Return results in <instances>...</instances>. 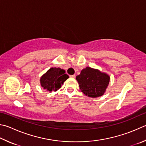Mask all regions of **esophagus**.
Wrapping results in <instances>:
<instances>
[{
  "label": "esophagus",
  "instance_id": "obj_1",
  "mask_svg": "<svg viewBox=\"0 0 146 146\" xmlns=\"http://www.w3.org/2000/svg\"><path fill=\"white\" fill-rule=\"evenodd\" d=\"M71 78H75L76 77V75H70V76Z\"/></svg>",
  "mask_w": 146,
  "mask_h": 146
}]
</instances>
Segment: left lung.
<instances>
[{
	"instance_id": "1",
	"label": "left lung",
	"mask_w": 146,
	"mask_h": 146,
	"mask_svg": "<svg viewBox=\"0 0 146 146\" xmlns=\"http://www.w3.org/2000/svg\"><path fill=\"white\" fill-rule=\"evenodd\" d=\"M80 89L86 96L91 98L102 96L105 92L110 82V76L97 69L86 67L76 76Z\"/></svg>"
}]
</instances>
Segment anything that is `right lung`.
<instances>
[{"label":"right lung","mask_w":146,"mask_h":146,"mask_svg":"<svg viewBox=\"0 0 146 146\" xmlns=\"http://www.w3.org/2000/svg\"><path fill=\"white\" fill-rule=\"evenodd\" d=\"M65 70L59 68H51L40 78L42 87L46 91H57L69 78Z\"/></svg>","instance_id":"obj_1"}]
</instances>
